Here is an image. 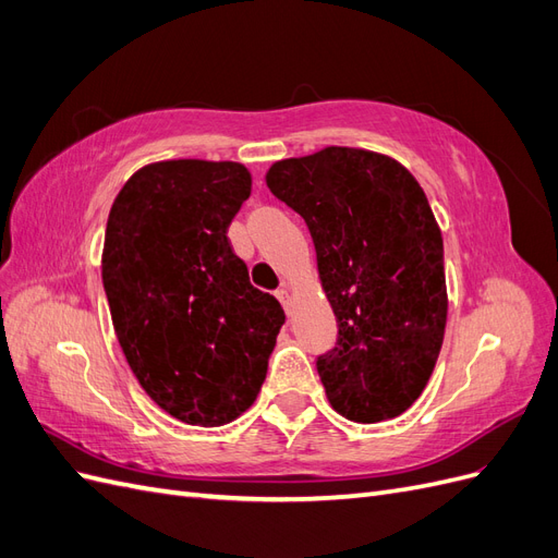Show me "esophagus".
<instances>
[{
	"instance_id": "34e87169",
	"label": "esophagus",
	"mask_w": 558,
	"mask_h": 558,
	"mask_svg": "<svg viewBox=\"0 0 558 558\" xmlns=\"http://www.w3.org/2000/svg\"><path fill=\"white\" fill-rule=\"evenodd\" d=\"M275 295H277V300L281 302V305H283V310L289 312V307H291V293H289V289H286V286H281V289H279Z\"/></svg>"
}]
</instances>
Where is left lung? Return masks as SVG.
Returning a JSON list of instances; mask_svg holds the SVG:
<instances>
[{"mask_svg":"<svg viewBox=\"0 0 558 558\" xmlns=\"http://www.w3.org/2000/svg\"><path fill=\"white\" fill-rule=\"evenodd\" d=\"M267 189L298 211L337 318L316 369L337 414L377 424L424 391L447 326L442 232L404 167L375 150L328 146L269 167Z\"/></svg>","mask_w":558,"mask_h":558,"instance_id":"obj_1","label":"left lung"}]
</instances>
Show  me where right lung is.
I'll use <instances>...</instances> for the list:
<instances>
[{
    "label": "right lung",
    "mask_w": 558,
    "mask_h": 558,
    "mask_svg": "<svg viewBox=\"0 0 558 558\" xmlns=\"http://www.w3.org/2000/svg\"><path fill=\"white\" fill-rule=\"evenodd\" d=\"M248 195L240 162L162 160L134 172L109 211L102 281L116 337L150 400L191 426L251 408L286 318L228 240Z\"/></svg>",
    "instance_id": "right-lung-1"
}]
</instances>
